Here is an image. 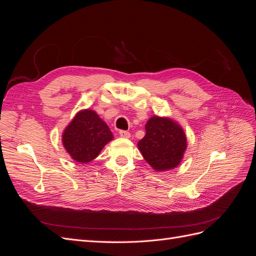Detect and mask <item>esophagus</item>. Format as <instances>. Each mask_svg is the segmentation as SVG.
<instances>
[{
    "mask_svg": "<svg viewBox=\"0 0 256 256\" xmlns=\"http://www.w3.org/2000/svg\"><path fill=\"white\" fill-rule=\"evenodd\" d=\"M120 136L122 138H130V134L128 132V131H125V130H120Z\"/></svg>",
    "mask_w": 256,
    "mask_h": 256,
    "instance_id": "1",
    "label": "esophagus"
}]
</instances>
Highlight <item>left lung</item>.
<instances>
[{"mask_svg":"<svg viewBox=\"0 0 256 256\" xmlns=\"http://www.w3.org/2000/svg\"><path fill=\"white\" fill-rule=\"evenodd\" d=\"M146 134L138 148L154 171L164 172L177 168L187 150V136L182 127L170 118L154 115L145 125Z\"/></svg>","mask_w":256,"mask_h":256,"instance_id":"8db88e82","label":"left lung"}]
</instances>
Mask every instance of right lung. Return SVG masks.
<instances>
[{
  "mask_svg": "<svg viewBox=\"0 0 256 256\" xmlns=\"http://www.w3.org/2000/svg\"><path fill=\"white\" fill-rule=\"evenodd\" d=\"M112 140L113 134L109 126L94 110L90 109L76 113L62 134L64 148L79 164L94 160Z\"/></svg>",
  "mask_w": 256,
  "mask_h": 256,
  "instance_id": "obj_1",
  "label": "right lung"
}]
</instances>
